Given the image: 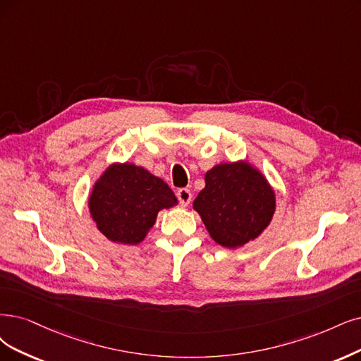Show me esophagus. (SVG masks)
Wrapping results in <instances>:
<instances>
[{
    "mask_svg": "<svg viewBox=\"0 0 361 361\" xmlns=\"http://www.w3.org/2000/svg\"><path fill=\"white\" fill-rule=\"evenodd\" d=\"M177 197L180 201V205L185 208V207H189V204L192 201V192L189 189H180L177 192Z\"/></svg>",
    "mask_w": 361,
    "mask_h": 361,
    "instance_id": "esophagus-1",
    "label": "esophagus"
}]
</instances>
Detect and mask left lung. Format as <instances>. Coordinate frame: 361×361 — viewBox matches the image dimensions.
Listing matches in <instances>:
<instances>
[{"instance_id": "8db88e82", "label": "left lung", "mask_w": 361, "mask_h": 361, "mask_svg": "<svg viewBox=\"0 0 361 361\" xmlns=\"http://www.w3.org/2000/svg\"><path fill=\"white\" fill-rule=\"evenodd\" d=\"M193 209L219 245L239 248L268 229L276 197L264 173L241 159L219 164L205 173V188L197 193Z\"/></svg>"}]
</instances>
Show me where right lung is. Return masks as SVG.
Listing matches in <instances>:
<instances>
[{
	"mask_svg": "<svg viewBox=\"0 0 361 361\" xmlns=\"http://www.w3.org/2000/svg\"><path fill=\"white\" fill-rule=\"evenodd\" d=\"M178 205L169 185L142 166L114 162L106 166L87 197V208L98 231L114 244L142 243L159 211Z\"/></svg>",
	"mask_w": 361,
	"mask_h": 361,
	"instance_id": "1",
	"label": "right lung"
}]
</instances>
